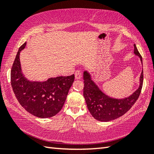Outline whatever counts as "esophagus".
Masks as SVG:
<instances>
[{
  "label": "esophagus",
  "mask_w": 154,
  "mask_h": 154,
  "mask_svg": "<svg viewBox=\"0 0 154 154\" xmlns=\"http://www.w3.org/2000/svg\"><path fill=\"white\" fill-rule=\"evenodd\" d=\"M82 72L81 71H75V79H80L81 78H82Z\"/></svg>",
  "instance_id": "obj_1"
}]
</instances>
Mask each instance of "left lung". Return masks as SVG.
<instances>
[{"mask_svg":"<svg viewBox=\"0 0 154 154\" xmlns=\"http://www.w3.org/2000/svg\"><path fill=\"white\" fill-rule=\"evenodd\" d=\"M134 45V54L139 57L143 64L142 57ZM83 96L89 111L96 119L100 122H109L123 116L132 107L139 98L142 89L143 71L140 76L138 89L131 95L124 98H115L105 94L92 79L88 71L83 72Z\"/></svg>","mask_w":154,"mask_h":154,"instance_id":"1","label":"left lung"}]
</instances>
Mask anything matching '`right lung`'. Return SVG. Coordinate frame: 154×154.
<instances>
[{"instance_id":"obj_1","label":"right lung","mask_w":154,"mask_h":154,"mask_svg":"<svg viewBox=\"0 0 154 154\" xmlns=\"http://www.w3.org/2000/svg\"><path fill=\"white\" fill-rule=\"evenodd\" d=\"M25 42L18 49L11 68V82L18 102L28 113L40 118H51L60 111L66 100L75 75L50 77L45 82L28 79L21 67L20 52Z\"/></svg>"}]
</instances>
